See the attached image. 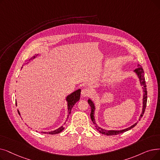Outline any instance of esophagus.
<instances>
[{"label":"esophagus","instance_id":"obj_1","mask_svg":"<svg viewBox=\"0 0 160 160\" xmlns=\"http://www.w3.org/2000/svg\"><path fill=\"white\" fill-rule=\"evenodd\" d=\"M90 93H91V92H90V90L88 88H85V89H82L81 95H82V97H88L90 95Z\"/></svg>","mask_w":160,"mask_h":160}]
</instances>
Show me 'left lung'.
<instances>
[{"label": "left lung", "instance_id": "left-lung-1", "mask_svg": "<svg viewBox=\"0 0 160 160\" xmlns=\"http://www.w3.org/2000/svg\"><path fill=\"white\" fill-rule=\"evenodd\" d=\"M133 72L137 75V78H138V81H139L140 85L142 87V112L141 116H139V119L138 120H140L141 118H142V116L144 114V110L146 108V106H147V86H146V82H145V79L144 77V71L143 68H142V67H141L140 65H138V68H137L135 70L133 71ZM88 104L91 107V114H90V117H91V119L94 124V126L95 127V128L97 129V130L99 132H100L101 133L103 134V135H118L122 133H124L127 131L130 130L131 129L133 128L137 124L138 122H137L136 123H135L133 125H132L131 126L126 128L124 129H121V130H107V129H105L101 127H99L98 125L97 124V123L95 122V103L93 102V101L89 98V99L88 100Z\"/></svg>", "mask_w": 160, "mask_h": 160}]
</instances>
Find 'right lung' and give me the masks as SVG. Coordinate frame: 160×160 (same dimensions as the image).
I'll return each mask as SVG.
<instances>
[{
	"label": "right lung",
	"mask_w": 160,
	"mask_h": 160,
	"mask_svg": "<svg viewBox=\"0 0 160 160\" xmlns=\"http://www.w3.org/2000/svg\"><path fill=\"white\" fill-rule=\"evenodd\" d=\"M38 54H35V55L34 56L32 57L30 59L27 60L28 61H32L33 60L34 58H36L37 57V55ZM28 63V62H27ZM23 68V67H22ZM80 92H81V89H78L77 90H76V91H74V92H72V93L69 94L68 95H67L66 97L65 98V100L67 102V118L66 119V121L65 122L64 124L65 123V122H67L68 118L69 116V115L71 114V111L73 107V106L75 105V104L79 100H80ZM16 104L17 105V101H16ZM18 113L20 115V112H19V110H18ZM65 129V127L63 126H62L61 127H59L58 129H55L53 131H48V132H44V131H41L42 133H44V134H50V135H55V134H58V133H61V132L63 131V129Z\"/></svg>",
	"instance_id": "obj_1"
}]
</instances>
